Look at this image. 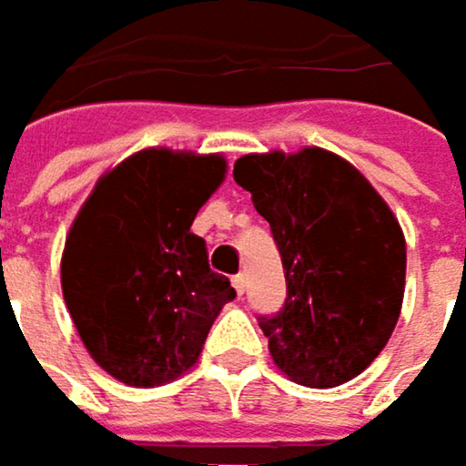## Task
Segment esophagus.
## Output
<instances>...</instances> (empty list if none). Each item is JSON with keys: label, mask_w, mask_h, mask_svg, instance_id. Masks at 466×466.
<instances>
[{"label": "esophagus", "mask_w": 466, "mask_h": 466, "mask_svg": "<svg viewBox=\"0 0 466 466\" xmlns=\"http://www.w3.org/2000/svg\"><path fill=\"white\" fill-rule=\"evenodd\" d=\"M245 283H248V275H245V272H239V275H234V278H232L234 291H237L239 297L245 294Z\"/></svg>", "instance_id": "1"}]
</instances>
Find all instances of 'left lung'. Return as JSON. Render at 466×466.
Instances as JSON below:
<instances>
[{"instance_id": "left-lung-1", "label": "left lung", "mask_w": 466, "mask_h": 466, "mask_svg": "<svg viewBox=\"0 0 466 466\" xmlns=\"http://www.w3.org/2000/svg\"><path fill=\"white\" fill-rule=\"evenodd\" d=\"M234 180L267 218L286 272V302L258 316L269 353L299 386L334 389L386 348L405 297L400 221L345 158L324 147L250 153Z\"/></svg>"}]
</instances>
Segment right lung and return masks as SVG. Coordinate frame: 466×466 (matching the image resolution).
<instances>
[{"instance_id": "right-lung-1", "label": "right lung", "mask_w": 466, "mask_h": 466, "mask_svg": "<svg viewBox=\"0 0 466 466\" xmlns=\"http://www.w3.org/2000/svg\"><path fill=\"white\" fill-rule=\"evenodd\" d=\"M221 156L147 147L99 177L66 234L61 291L91 359L127 386L188 372L237 291L191 232Z\"/></svg>"}]
</instances>
